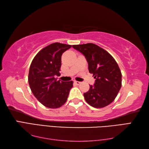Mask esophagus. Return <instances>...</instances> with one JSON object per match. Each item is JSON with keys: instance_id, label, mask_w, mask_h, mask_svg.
Returning a JSON list of instances; mask_svg holds the SVG:
<instances>
[{"instance_id": "obj_1", "label": "esophagus", "mask_w": 149, "mask_h": 149, "mask_svg": "<svg viewBox=\"0 0 149 149\" xmlns=\"http://www.w3.org/2000/svg\"><path fill=\"white\" fill-rule=\"evenodd\" d=\"M74 83L75 84H77V85H79V84H80L81 83V82H79V81H74Z\"/></svg>"}]
</instances>
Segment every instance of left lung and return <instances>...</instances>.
Segmentation results:
<instances>
[{"mask_svg":"<svg viewBox=\"0 0 149 149\" xmlns=\"http://www.w3.org/2000/svg\"><path fill=\"white\" fill-rule=\"evenodd\" d=\"M81 52L88 63V70L95 79L94 85L84 93L86 102L96 108L108 106L115 99L122 86V73L112 56L93 43L72 45Z\"/></svg>","mask_w":149,"mask_h":149,"instance_id":"8db88e82","label":"left lung"}]
</instances>
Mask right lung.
Here are the masks:
<instances>
[{"label": "right lung", "instance_id": "right-lung-1", "mask_svg": "<svg viewBox=\"0 0 149 149\" xmlns=\"http://www.w3.org/2000/svg\"><path fill=\"white\" fill-rule=\"evenodd\" d=\"M72 45L54 43L42 49L31 63L28 81L33 95L49 108H58L64 104L73 87V81H58L61 56Z\"/></svg>", "mask_w": 149, "mask_h": 149}]
</instances>
